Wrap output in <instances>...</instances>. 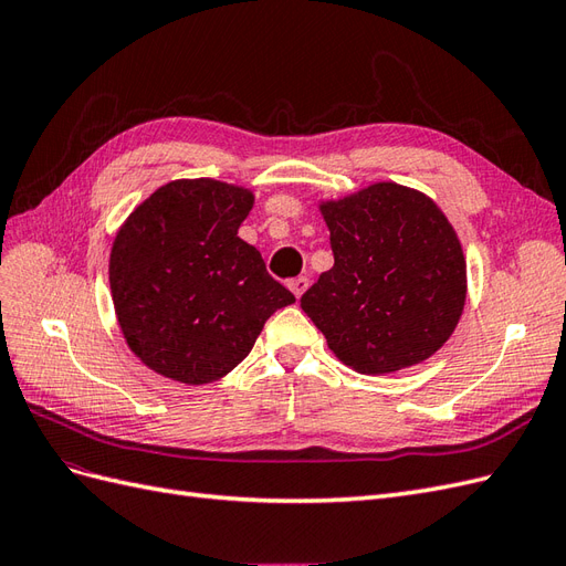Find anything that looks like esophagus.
Instances as JSON below:
<instances>
[{"label":"esophagus","instance_id":"34e87169","mask_svg":"<svg viewBox=\"0 0 566 566\" xmlns=\"http://www.w3.org/2000/svg\"><path fill=\"white\" fill-rule=\"evenodd\" d=\"M287 287L293 290V295L300 300V297L306 293V287H310V279H306V276H297V279H293V281H287Z\"/></svg>","mask_w":566,"mask_h":566}]
</instances>
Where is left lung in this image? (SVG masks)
Listing matches in <instances>:
<instances>
[{
  "instance_id": "left-lung-1",
  "label": "left lung",
  "mask_w": 566,
  "mask_h": 566,
  "mask_svg": "<svg viewBox=\"0 0 566 566\" xmlns=\"http://www.w3.org/2000/svg\"><path fill=\"white\" fill-rule=\"evenodd\" d=\"M318 210L335 264L300 302L328 349L364 375L416 366L439 352L462 316L468 266L437 202L378 181Z\"/></svg>"
}]
</instances>
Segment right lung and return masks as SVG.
Listing matches in <instances>:
<instances>
[{
	"label": "right lung",
	"instance_id": "add662e5",
	"mask_svg": "<svg viewBox=\"0 0 566 566\" xmlns=\"http://www.w3.org/2000/svg\"><path fill=\"white\" fill-rule=\"evenodd\" d=\"M250 188L177 179L136 205L108 264L115 316L129 349L163 378L208 385L250 354L266 318L295 295L238 238Z\"/></svg>",
	"mask_w": 566,
	"mask_h": 566
}]
</instances>
